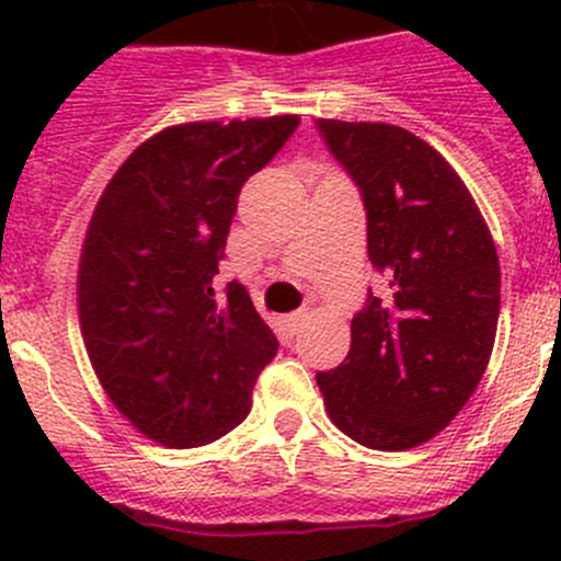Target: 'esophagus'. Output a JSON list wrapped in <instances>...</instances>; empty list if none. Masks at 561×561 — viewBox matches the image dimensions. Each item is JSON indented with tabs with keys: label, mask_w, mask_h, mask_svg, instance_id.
Segmentation results:
<instances>
[{
	"label": "esophagus",
	"mask_w": 561,
	"mask_h": 561,
	"mask_svg": "<svg viewBox=\"0 0 561 561\" xmlns=\"http://www.w3.org/2000/svg\"><path fill=\"white\" fill-rule=\"evenodd\" d=\"M307 320H309L307 312H296V314H287V317H285V325L290 328L293 333H296V331H301L304 322H307Z\"/></svg>",
	"instance_id": "34e87169"
}]
</instances>
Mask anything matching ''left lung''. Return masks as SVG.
<instances>
[{"label":"left lung","mask_w":561,"mask_h":561,"mask_svg":"<svg viewBox=\"0 0 561 561\" xmlns=\"http://www.w3.org/2000/svg\"><path fill=\"white\" fill-rule=\"evenodd\" d=\"M360 186L369 260L388 282L350 325L342 366L317 375L339 432L371 450L437 437L478 388L500 320V257L472 192L434 146L382 122L317 118Z\"/></svg>","instance_id":"left-lung-1"}]
</instances>
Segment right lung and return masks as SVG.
<instances>
[{
  "label": "right lung",
  "mask_w": 561,
  "mask_h": 561,
  "mask_svg": "<svg viewBox=\"0 0 561 561\" xmlns=\"http://www.w3.org/2000/svg\"><path fill=\"white\" fill-rule=\"evenodd\" d=\"M301 118L186 122L122 162L89 219L78 322L100 386L144 437L201 448L233 432L276 355L247 287L214 276L239 192Z\"/></svg>",
  "instance_id": "1"
}]
</instances>
